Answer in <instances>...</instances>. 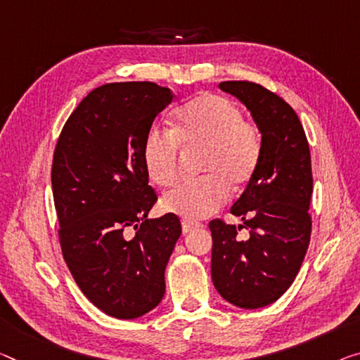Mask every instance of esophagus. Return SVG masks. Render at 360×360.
<instances>
[{
	"instance_id": "esophagus-1",
	"label": "esophagus",
	"mask_w": 360,
	"mask_h": 360,
	"mask_svg": "<svg viewBox=\"0 0 360 360\" xmlns=\"http://www.w3.org/2000/svg\"><path fill=\"white\" fill-rule=\"evenodd\" d=\"M198 229H201V225H199V224L188 222V220H184V222H181V231H184V235L190 233V231L198 230Z\"/></svg>"
}]
</instances>
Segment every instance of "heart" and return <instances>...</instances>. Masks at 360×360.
<instances>
[{"label":"heart","instance_id":"b5f03b06","mask_svg":"<svg viewBox=\"0 0 360 360\" xmlns=\"http://www.w3.org/2000/svg\"><path fill=\"white\" fill-rule=\"evenodd\" d=\"M179 145L202 148L199 170L204 176L186 180L165 193L164 212L201 220L222 206L229 190H243L261 162L262 138L254 124L230 99L202 93L175 112L172 131L153 127L143 141V164L149 180L158 186L172 185L179 175Z\"/></svg>","mask_w":360,"mask_h":360}]
</instances>
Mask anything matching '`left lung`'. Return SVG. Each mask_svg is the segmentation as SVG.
Here are the masks:
<instances>
[{
	"mask_svg": "<svg viewBox=\"0 0 360 360\" xmlns=\"http://www.w3.org/2000/svg\"><path fill=\"white\" fill-rule=\"evenodd\" d=\"M219 88L245 104L262 138L261 162L230 212L243 225L209 224L215 290L241 309L275 302L295 281L311 241V153L288 103L252 82H222ZM250 230L240 240L237 230Z\"/></svg>",
	"mask_w": 360,
	"mask_h": 360,
	"instance_id": "1",
	"label": "left lung"
}]
</instances>
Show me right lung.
Segmentation results:
<instances>
[{
    "instance_id": "1",
    "label": "right lung",
    "mask_w": 360,
    "mask_h": 360,
    "mask_svg": "<svg viewBox=\"0 0 360 360\" xmlns=\"http://www.w3.org/2000/svg\"><path fill=\"white\" fill-rule=\"evenodd\" d=\"M172 101L174 93L153 82L95 88L70 114L54 151L64 261L82 292L115 319H138L162 301L165 265L181 235L174 214L148 219L158 196L143 164L145 136Z\"/></svg>"
}]
</instances>
